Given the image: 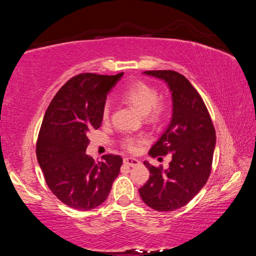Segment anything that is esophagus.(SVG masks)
<instances>
[{"mask_svg": "<svg viewBox=\"0 0 256 256\" xmlns=\"http://www.w3.org/2000/svg\"><path fill=\"white\" fill-rule=\"evenodd\" d=\"M124 164H128V166L131 167H134V166H138V164H140V160L128 157V158H124Z\"/></svg>", "mask_w": 256, "mask_h": 256, "instance_id": "obj_1", "label": "esophagus"}]
</instances>
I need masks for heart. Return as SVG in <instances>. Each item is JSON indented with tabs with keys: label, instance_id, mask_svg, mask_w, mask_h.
<instances>
[{
	"label": "heart",
	"instance_id": "obj_1",
	"mask_svg": "<svg viewBox=\"0 0 256 256\" xmlns=\"http://www.w3.org/2000/svg\"><path fill=\"white\" fill-rule=\"evenodd\" d=\"M124 100L130 104L141 115H148L151 120H157L162 112V106L158 105V92L152 86L136 82L123 92ZM110 116V104H106L102 110V118L107 120ZM142 138H126L124 146L131 151H136L138 144L144 142Z\"/></svg>",
	"mask_w": 256,
	"mask_h": 256
}]
</instances>
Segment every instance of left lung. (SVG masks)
Instances as JSON below:
<instances>
[{"instance_id": "left-lung-1", "label": "left lung", "mask_w": 256, "mask_h": 256, "mask_svg": "<svg viewBox=\"0 0 256 256\" xmlns=\"http://www.w3.org/2000/svg\"><path fill=\"white\" fill-rule=\"evenodd\" d=\"M144 74L162 80L172 92V120L149 150L151 157L170 154L172 162L167 170L144 162L150 177L138 193L156 211H172L188 204L209 178L216 131L204 102L184 76L170 70Z\"/></svg>"}]
</instances>
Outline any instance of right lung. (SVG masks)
I'll return each mask as SVG.
<instances>
[{
    "label": "right lung",
    "mask_w": 256,
    "mask_h": 256,
    "mask_svg": "<svg viewBox=\"0 0 256 256\" xmlns=\"http://www.w3.org/2000/svg\"><path fill=\"white\" fill-rule=\"evenodd\" d=\"M123 74L73 76L55 94L42 120L36 146L38 164L54 196L76 210L100 206L118 176L122 157L106 154L94 162L86 149L89 132L102 125L108 92Z\"/></svg>",
    "instance_id": "add662e5"
}]
</instances>
